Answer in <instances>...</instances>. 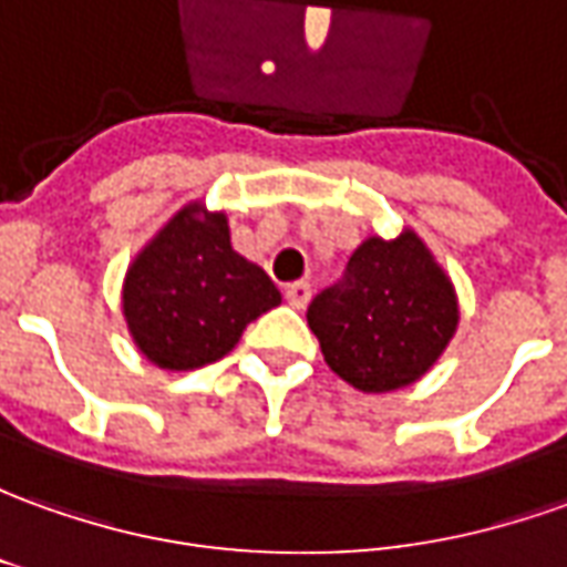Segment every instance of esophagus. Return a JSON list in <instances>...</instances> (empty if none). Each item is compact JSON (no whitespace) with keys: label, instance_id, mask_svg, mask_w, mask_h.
Here are the masks:
<instances>
[{"label":"esophagus","instance_id":"obj_1","mask_svg":"<svg viewBox=\"0 0 567 567\" xmlns=\"http://www.w3.org/2000/svg\"><path fill=\"white\" fill-rule=\"evenodd\" d=\"M284 296H287V302H290L292 308H306L308 302H311V284H308V280H296V284H287Z\"/></svg>","mask_w":567,"mask_h":567}]
</instances>
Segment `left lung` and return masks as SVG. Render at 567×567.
I'll return each instance as SVG.
<instances>
[{
	"label": "left lung",
	"instance_id": "left-lung-1",
	"mask_svg": "<svg viewBox=\"0 0 567 567\" xmlns=\"http://www.w3.org/2000/svg\"><path fill=\"white\" fill-rule=\"evenodd\" d=\"M460 323L456 292L416 234L367 237L346 277L318 292L308 327L323 361L361 392H395L429 373Z\"/></svg>",
	"mask_w": 567,
	"mask_h": 567
}]
</instances>
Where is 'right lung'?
I'll list each match as a JSON object with an SVG mask.
<instances>
[{
    "label": "right lung",
    "mask_w": 567,
    "mask_h": 567,
    "mask_svg": "<svg viewBox=\"0 0 567 567\" xmlns=\"http://www.w3.org/2000/svg\"><path fill=\"white\" fill-rule=\"evenodd\" d=\"M280 306V290L231 246L228 216L187 203L128 265L123 318L135 346L163 370L225 358L246 323Z\"/></svg>",
    "instance_id": "right-lung-1"
}]
</instances>
